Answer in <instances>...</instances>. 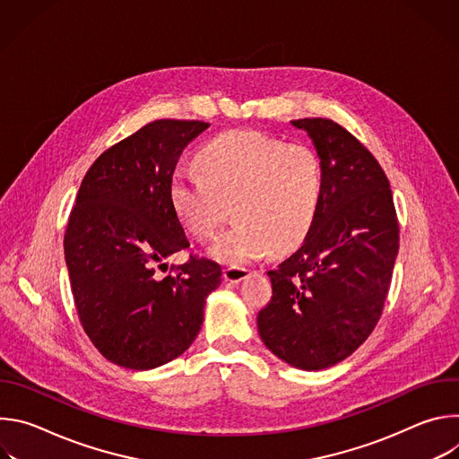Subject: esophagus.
Here are the masks:
<instances>
[{"label":"esophagus","instance_id":"34e87169","mask_svg":"<svg viewBox=\"0 0 459 459\" xmlns=\"http://www.w3.org/2000/svg\"><path fill=\"white\" fill-rule=\"evenodd\" d=\"M248 276H250V271L245 267H227L223 271L225 281H230V283H239V281L247 280Z\"/></svg>","mask_w":459,"mask_h":459}]
</instances>
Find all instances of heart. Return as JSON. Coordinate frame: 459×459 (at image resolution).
<instances>
[{
    "label": "heart",
    "mask_w": 459,
    "mask_h": 459,
    "mask_svg": "<svg viewBox=\"0 0 459 459\" xmlns=\"http://www.w3.org/2000/svg\"><path fill=\"white\" fill-rule=\"evenodd\" d=\"M195 163L200 176L176 172L169 198L183 230L198 241L211 239L232 209L236 225L209 248L220 264L248 265L273 248L294 247L310 230L323 174L308 145L234 130L207 143Z\"/></svg>",
    "instance_id": "b5f03b06"
}]
</instances>
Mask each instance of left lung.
Segmentation results:
<instances>
[{"label": "left lung", "mask_w": 459, "mask_h": 459, "mask_svg": "<svg viewBox=\"0 0 459 459\" xmlns=\"http://www.w3.org/2000/svg\"><path fill=\"white\" fill-rule=\"evenodd\" d=\"M321 161L317 214L299 248L269 271L273 298L257 314L265 347L301 370L329 368L374 331L400 248L388 179L342 125L290 121Z\"/></svg>", "instance_id": "8db88e82"}]
</instances>
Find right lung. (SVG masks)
Here are the masks:
<instances>
[{
  "mask_svg": "<svg viewBox=\"0 0 459 459\" xmlns=\"http://www.w3.org/2000/svg\"><path fill=\"white\" fill-rule=\"evenodd\" d=\"M205 128V121L147 123L105 151L82 181L65 261L87 336L119 367L149 370L181 356L221 285V267L205 257L156 274L190 245L169 186L183 149Z\"/></svg>",
  "mask_w": 459,
  "mask_h": 459,
  "instance_id": "obj_1",
  "label": "right lung"
}]
</instances>
